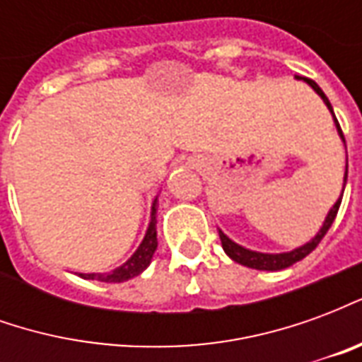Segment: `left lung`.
<instances>
[{"label":"left lung","instance_id":"8db88e82","mask_svg":"<svg viewBox=\"0 0 362 362\" xmlns=\"http://www.w3.org/2000/svg\"><path fill=\"white\" fill-rule=\"evenodd\" d=\"M296 79H300V77H296ZM304 81L308 83L312 89L322 96V100L326 103L329 112L334 114V110H332V104H329V100H327V96L324 95V90L320 89L318 85L312 81V79H304ZM335 126H337V132H339L343 143H345V137H343V132H341V127H339V122H337V119H335ZM345 180H347V173H345ZM339 205H341V197H339V199L335 202L334 207L329 209V213H327L326 221H324V225H322V228H320L318 235L314 236L310 243H306L304 246H300V248H296V250L293 252H285V254H262V252L246 250V248H243V246H238L236 243H233L225 233H221L219 230V238H221V244H223V250L227 252L228 258L235 259L236 264H243V266L252 267V269H266V272L285 269V267L293 266V264H296V262H300L303 258H306V256H308V254H310V252L314 250L320 243H322V238L326 236V233L329 230V227H332V223L335 221V215H337V211H339Z\"/></svg>","mask_w":362,"mask_h":362}]
</instances>
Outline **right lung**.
Returning a JSON list of instances; mask_svg holds the SVG:
<instances>
[{
    "label": "right lung",
    "instance_id": "obj_1",
    "mask_svg": "<svg viewBox=\"0 0 362 362\" xmlns=\"http://www.w3.org/2000/svg\"><path fill=\"white\" fill-rule=\"evenodd\" d=\"M157 202L153 204V213H151V223L147 233H145V238L143 243L139 244V248L135 250V254L132 258L127 259L124 266H119L118 269H114L110 273H81L83 279H96L104 281V283H122V281H127L139 275V273L145 269V267L151 264V258L157 250Z\"/></svg>",
    "mask_w": 362,
    "mask_h": 362
}]
</instances>
